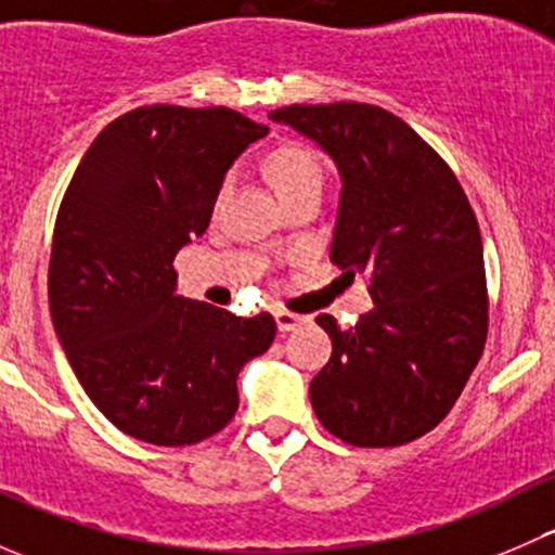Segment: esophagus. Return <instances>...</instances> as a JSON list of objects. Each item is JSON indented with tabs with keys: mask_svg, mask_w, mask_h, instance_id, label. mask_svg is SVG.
I'll list each match as a JSON object with an SVG mask.
<instances>
[{
	"mask_svg": "<svg viewBox=\"0 0 555 555\" xmlns=\"http://www.w3.org/2000/svg\"><path fill=\"white\" fill-rule=\"evenodd\" d=\"M273 319H276L279 333H293L295 327H300V324H304V317H298V313H293V311H276L273 313Z\"/></svg>",
	"mask_w": 555,
	"mask_h": 555,
	"instance_id": "obj_1",
	"label": "esophagus"
}]
</instances>
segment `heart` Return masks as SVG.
Returning a JSON list of instances; mask_svg holds the SVG:
<instances>
[{"label": "heart", "instance_id": "1", "mask_svg": "<svg viewBox=\"0 0 555 555\" xmlns=\"http://www.w3.org/2000/svg\"><path fill=\"white\" fill-rule=\"evenodd\" d=\"M266 169L279 198H287L295 190L311 188V184L322 188V166L306 144H284V147L273 150Z\"/></svg>", "mask_w": 555, "mask_h": 555}]
</instances>
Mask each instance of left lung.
Returning a JSON list of instances; mask_svg holds the SVG:
<instances>
[{
	"label": "left lung",
	"mask_w": 555,
	"mask_h": 555,
	"mask_svg": "<svg viewBox=\"0 0 555 555\" xmlns=\"http://www.w3.org/2000/svg\"><path fill=\"white\" fill-rule=\"evenodd\" d=\"M268 117L330 155L340 177L330 260L371 273L373 309L354 327L317 317L333 357L309 386L313 413L344 443H411L443 422L483 354L473 206L446 160L382 106L293 104Z\"/></svg>",
	"instance_id": "left-lung-1"
}]
</instances>
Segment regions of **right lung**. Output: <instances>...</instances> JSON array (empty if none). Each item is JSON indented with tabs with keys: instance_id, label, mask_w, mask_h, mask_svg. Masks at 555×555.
Here are the masks:
<instances>
[{
	"instance_id": "right-lung-1",
	"label": "right lung",
	"mask_w": 555,
	"mask_h": 555,
	"mask_svg": "<svg viewBox=\"0 0 555 555\" xmlns=\"http://www.w3.org/2000/svg\"><path fill=\"white\" fill-rule=\"evenodd\" d=\"M266 133L228 106H139L93 139L61 201L48 271L55 335L93 405L144 443L220 433L238 408V373L273 344L271 313L182 298L173 271L209 228L233 160Z\"/></svg>"
}]
</instances>
